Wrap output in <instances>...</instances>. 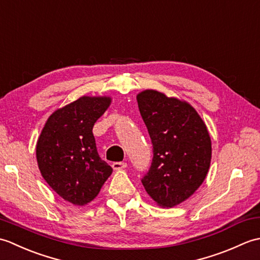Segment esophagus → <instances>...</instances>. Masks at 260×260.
<instances>
[{"label":"esophagus","instance_id":"esophagus-1","mask_svg":"<svg viewBox=\"0 0 260 260\" xmlns=\"http://www.w3.org/2000/svg\"><path fill=\"white\" fill-rule=\"evenodd\" d=\"M112 167L115 171H119V170H123L126 168V163L124 162H115L112 164Z\"/></svg>","mask_w":260,"mask_h":260}]
</instances>
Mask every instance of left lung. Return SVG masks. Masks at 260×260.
I'll return each mask as SVG.
<instances>
[{
  "mask_svg": "<svg viewBox=\"0 0 260 260\" xmlns=\"http://www.w3.org/2000/svg\"><path fill=\"white\" fill-rule=\"evenodd\" d=\"M136 99L153 144L142 183L157 206L176 207L207 178L212 155L207 125L189 103L164 92L146 89Z\"/></svg>",
  "mask_w": 260,
  "mask_h": 260,
  "instance_id": "obj_1",
  "label": "left lung"
}]
</instances>
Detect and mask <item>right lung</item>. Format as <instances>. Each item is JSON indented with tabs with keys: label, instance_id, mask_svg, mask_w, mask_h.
Returning a JSON list of instances; mask_svg holds the SVG:
<instances>
[{
	"label": "right lung",
	"instance_id": "obj_1",
	"mask_svg": "<svg viewBox=\"0 0 260 260\" xmlns=\"http://www.w3.org/2000/svg\"><path fill=\"white\" fill-rule=\"evenodd\" d=\"M108 96H82L49 116L39 136V170L63 200L82 207L95 199L113 169L99 157L92 127L108 109Z\"/></svg>",
	"mask_w": 260,
	"mask_h": 260
}]
</instances>
